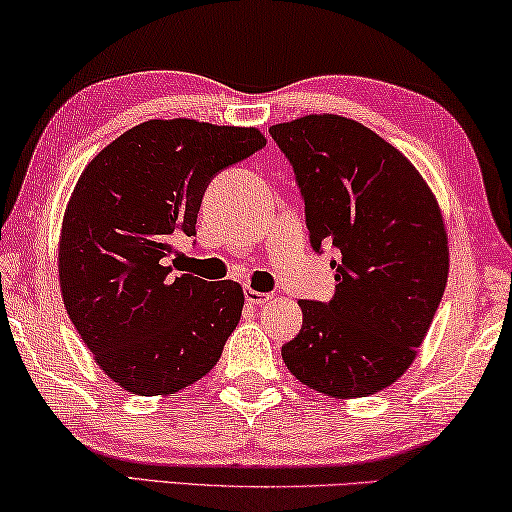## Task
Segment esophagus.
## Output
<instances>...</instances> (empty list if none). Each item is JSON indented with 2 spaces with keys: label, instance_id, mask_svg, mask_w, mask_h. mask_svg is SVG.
I'll return each mask as SVG.
<instances>
[{
  "label": "esophagus",
  "instance_id": "34e87169",
  "mask_svg": "<svg viewBox=\"0 0 512 512\" xmlns=\"http://www.w3.org/2000/svg\"><path fill=\"white\" fill-rule=\"evenodd\" d=\"M272 295H267V293H258V290H254V288H245V300L249 302V304H265L267 300H270Z\"/></svg>",
  "mask_w": 512,
  "mask_h": 512
}]
</instances>
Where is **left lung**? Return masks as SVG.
Segmentation results:
<instances>
[{"mask_svg": "<svg viewBox=\"0 0 512 512\" xmlns=\"http://www.w3.org/2000/svg\"><path fill=\"white\" fill-rule=\"evenodd\" d=\"M270 135L293 164L311 247L336 249L334 297L300 302L281 357L306 387L371 396L410 368L442 302V210L414 164L357 121L309 114Z\"/></svg>", "mask_w": 512, "mask_h": 512, "instance_id": "8db88e82", "label": "left lung"}]
</instances>
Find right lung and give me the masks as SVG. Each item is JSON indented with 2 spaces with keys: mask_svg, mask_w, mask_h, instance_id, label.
<instances>
[{
  "mask_svg": "<svg viewBox=\"0 0 512 512\" xmlns=\"http://www.w3.org/2000/svg\"><path fill=\"white\" fill-rule=\"evenodd\" d=\"M265 146L256 128L146 121L102 148L70 194L59 283L98 366L125 391L167 396L201 380L242 316L240 283L180 270L206 187Z\"/></svg>",
  "mask_w": 512,
  "mask_h": 512,
  "instance_id": "right-lung-1",
  "label": "right lung"
}]
</instances>
